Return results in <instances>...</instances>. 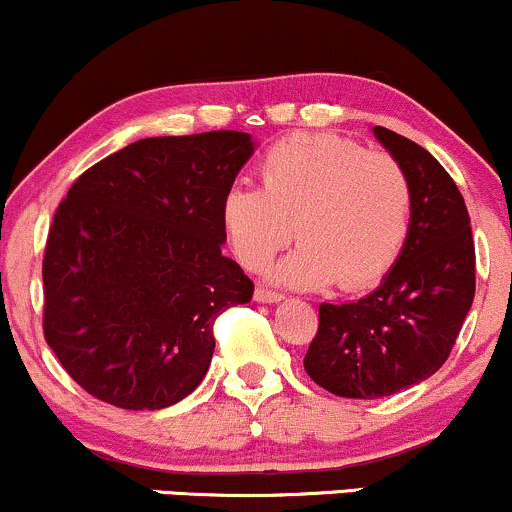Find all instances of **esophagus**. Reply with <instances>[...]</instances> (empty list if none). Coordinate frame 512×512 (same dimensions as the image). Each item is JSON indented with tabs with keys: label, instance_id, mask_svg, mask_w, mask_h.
I'll return each instance as SVG.
<instances>
[{
	"label": "esophagus",
	"instance_id": "esophagus-1",
	"mask_svg": "<svg viewBox=\"0 0 512 512\" xmlns=\"http://www.w3.org/2000/svg\"><path fill=\"white\" fill-rule=\"evenodd\" d=\"M281 298H283V293L272 291V288L257 286V291H255V300H260V303H279Z\"/></svg>",
	"mask_w": 512,
	"mask_h": 512
}]
</instances>
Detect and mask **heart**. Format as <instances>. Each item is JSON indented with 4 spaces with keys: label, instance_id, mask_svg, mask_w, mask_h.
Listing matches in <instances>:
<instances>
[{
    "label": "heart",
    "instance_id": "1",
    "mask_svg": "<svg viewBox=\"0 0 512 512\" xmlns=\"http://www.w3.org/2000/svg\"><path fill=\"white\" fill-rule=\"evenodd\" d=\"M262 188L233 186L221 224L238 262L264 272L293 233L303 243L276 267L281 283L357 291L384 279L410 236L412 186L391 155L331 133H295L264 152Z\"/></svg>",
    "mask_w": 512,
    "mask_h": 512
}]
</instances>
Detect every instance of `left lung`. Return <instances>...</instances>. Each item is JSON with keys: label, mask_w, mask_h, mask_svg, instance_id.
I'll list each match as a JSON object with an SVG mask.
<instances>
[{"label": "left lung", "mask_w": 512, "mask_h": 512, "mask_svg": "<svg viewBox=\"0 0 512 512\" xmlns=\"http://www.w3.org/2000/svg\"><path fill=\"white\" fill-rule=\"evenodd\" d=\"M374 135L410 178L412 224L377 291L319 305L303 365L315 384L343 398H384L432 377L474 300L470 214L455 181L412 140L384 126Z\"/></svg>", "instance_id": "8db88e82"}]
</instances>
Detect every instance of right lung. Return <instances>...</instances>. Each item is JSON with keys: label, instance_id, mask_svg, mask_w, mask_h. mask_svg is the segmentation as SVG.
<instances>
[{"label": "right lung", "instance_id": "add662e5", "mask_svg": "<svg viewBox=\"0 0 512 512\" xmlns=\"http://www.w3.org/2000/svg\"><path fill=\"white\" fill-rule=\"evenodd\" d=\"M252 150L238 131L145 138L92 164L59 202L42 331L92 398L159 410L207 374L214 322L255 291L221 255V200Z\"/></svg>", "mask_w": 512, "mask_h": 512}]
</instances>
